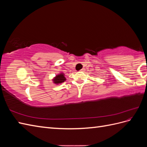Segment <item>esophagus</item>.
Returning a JSON list of instances; mask_svg holds the SVG:
<instances>
[{
    "label": "esophagus",
    "mask_w": 147,
    "mask_h": 147,
    "mask_svg": "<svg viewBox=\"0 0 147 147\" xmlns=\"http://www.w3.org/2000/svg\"><path fill=\"white\" fill-rule=\"evenodd\" d=\"M84 70H85V69H84V68H83L82 69H81V70H80V72H83V71H84Z\"/></svg>",
    "instance_id": "esophagus-1"
}]
</instances>
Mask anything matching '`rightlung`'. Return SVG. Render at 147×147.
Wrapping results in <instances>:
<instances>
[{"mask_svg":"<svg viewBox=\"0 0 147 147\" xmlns=\"http://www.w3.org/2000/svg\"><path fill=\"white\" fill-rule=\"evenodd\" d=\"M65 78L64 77V74H60L59 75H57L55 78V79H53V82L56 84H58V83H61L65 81Z\"/></svg>","mask_w":147,"mask_h":147,"instance_id":"add662e5","label":"right lung"}]
</instances>
